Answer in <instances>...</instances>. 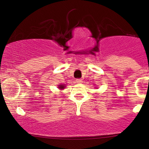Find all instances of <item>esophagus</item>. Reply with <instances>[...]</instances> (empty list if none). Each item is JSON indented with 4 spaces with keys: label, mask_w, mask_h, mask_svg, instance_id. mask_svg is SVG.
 Masks as SVG:
<instances>
[{
    "label": "esophagus",
    "mask_w": 149,
    "mask_h": 149,
    "mask_svg": "<svg viewBox=\"0 0 149 149\" xmlns=\"http://www.w3.org/2000/svg\"><path fill=\"white\" fill-rule=\"evenodd\" d=\"M76 81L77 83H83V80L80 79V78H78V79H76Z\"/></svg>",
    "instance_id": "obj_1"
}]
</instances>
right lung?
Listing matches in <instances>:
<instances>
[{"mask_svg": "<svg viewBox=\"0 0 149 149\" xmlns=\"http://www.w3.org/2000/svg\"><path fill=\"white\" fill-rule=\"evenodd\" d=\"M58 88L60 89V90H64V88H65V85H59Z\"/></svg>", "mask_w": 149, "mask_h": 149, "instance_id": "obj_1", "label": "right lung"}]
</instances>
